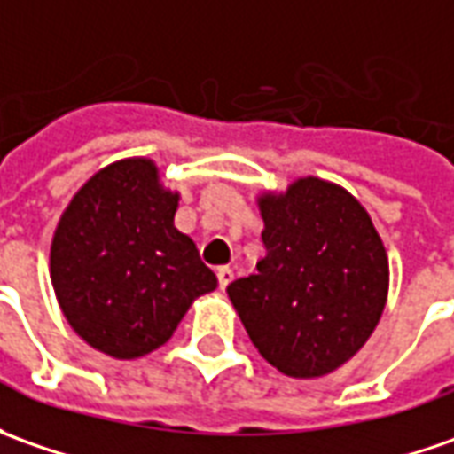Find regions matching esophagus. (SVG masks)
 <instances>
[{"label":"esophagus","instance_id":"obj_1","mask_svg":"<svg viewBox=\"0 0 454 454\" xmlns=\"http://www.w3.org/2000/svg\"><path fill=\"white\" fill-rule=\"evenodd\" d=\"M215 276H218V286H221V291H226L228 283L233 280V268L221 266L218 270H215Z\"/></svg>","mask_w":454,"mask_h":454}]
</instances>
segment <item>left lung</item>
<instances>
[{
    "label": "left lung",
    "instance_id": "left-lung-1",
    "mask_svg": "<svg viewBox=\"0 0 454 454\" xmlns=\"http://www.w3.org/2000/svg\"><path fill=\"white\" fill-rule=\"evenodd\" d=\"M266 255L228 298L258 353L288 378H323L356 356L380 323L387 251L343 186L303 176L258 193Z\"/></svg>",
    "mask_w": 454,
    "mask_h": 454
}]
</instances>
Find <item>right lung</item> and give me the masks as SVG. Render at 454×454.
Returning <instances> with one entry per match:
<instances>
[{
    "mask_svg": "<svg viewBox=\"0 0 454 454\" xmlns=\"http://www.w3.org/2000/svg\"><path fill=\"white\" fill-rule=\"evenodd\" d=\"M178 199L156 163L131 156L98 168L59 218L49 253L59 308L104 356L153 353L218 286L196 243L174 226Z\"/></svg>",
    "mask_w": 454,
    "mask_h": 454,
    "instance_id": "add662e5",
    "label": "right lung"
}]
</instances>
